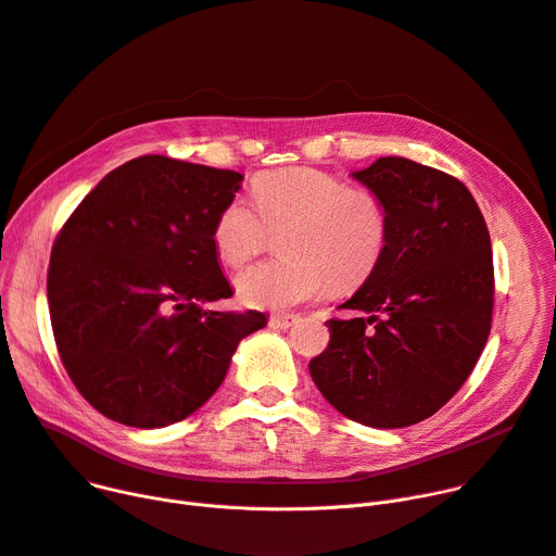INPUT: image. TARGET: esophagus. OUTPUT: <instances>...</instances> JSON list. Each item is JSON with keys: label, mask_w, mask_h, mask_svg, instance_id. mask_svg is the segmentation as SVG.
Segmentation results:
<instances>
[{"label": "esophagus", "mask_w": 556, "mask_h": 556, "mask_svg": "<svg viewBox=\"0 0 556 556\" xmlns=\"http://www.w3.org/2000/svg\"><path fill=\"white\" fill-rule=\"evenodd\" d=\"M300 321V315H273L270 326L273 328H290L292 324Z\"/></svg>", "instance_id": "esophagus-1"}]
</instances>
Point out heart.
<instances>
[{
	"mask_svg": "<svg viewBox=\"0 0 556 556\" xmlns=\"http://www.w3.org/2000/svg\"><path fill=\"white\" fill-rule=\"evenodd\" d=\"M251 207L232 199L214 218L212 241L220 262L241 266L281 232L286 258L248 266L235 277L239 300L281 311L319 298L330 286L349 292L380 268L389 248L391 216L384 199L368 188H349L330 172L286 167L258 172L250 185Z\"/></svg>",
	"mask_w": 556,
	"mask_h": 556,
	"instance_id": "b5f03b06",
	"label": "heart"
}]
</instances>
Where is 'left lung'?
Wrapping results in <instances>:
<instances>
[{
    "label": "left lung",
    "mask_w": 556,
    "mask_h": 556,
    "mask_svg": "<svg viewBox=\"0 0 556 556\" xmlns=\"http://www.w3.org/2000/svg\"><path fill=\"white\" fill-rule=\"evenodd\" d=\"M353 178L391 216L374 277L326 321L330 342L311 378L346 418L378 429L433 416L465 384L494 311L492 243L471 192L440 169L384 156Z\"/></svg>",
    "instance_id": "1"
}]
</instances>
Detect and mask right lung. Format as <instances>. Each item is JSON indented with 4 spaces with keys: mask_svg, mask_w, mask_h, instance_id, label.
<instances>
[{
    "mask_svg": "<svg viewBox=\"0 0 556 556\" xmlns=\"http://www.w3.org/2000/svg\"><path fill=\"white\" fill-rule=\"evenodd\" d=\"M243 176L140 156L109 172L51 250L47 294L71 382L102 416L167 427L224 382L232 353L266 326L258 311H210L232 298L212 226Z\"/></svg>",
    "mask_w": 556,
    "mask_h": 556,
    "instance_id": "add662e5",
    "label": "right lung"
}]
</instances>
